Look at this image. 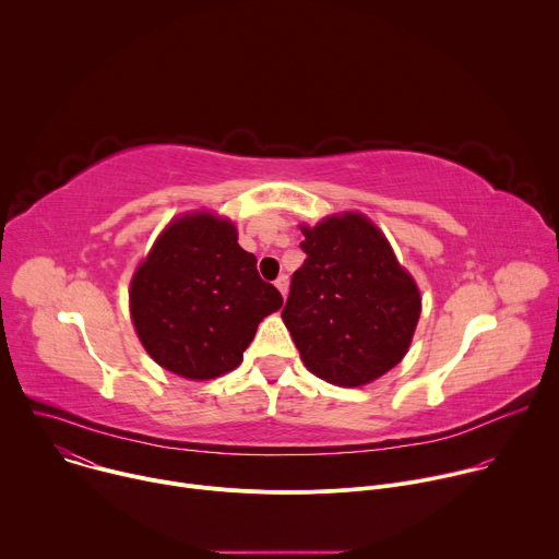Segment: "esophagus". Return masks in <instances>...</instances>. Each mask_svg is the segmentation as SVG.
Instances as JSON below:
<instances>
[{"label": "esophagus", "mask_w": 559, "mask_h": 559, "mask_svg": "<svg viewBox=\"0 0 559 559\" xmlns=\"http://www.w3.org/2000/svg\"><path fill=\"white\" fill-rule=\"evenodd\" d=\"M274 285H276V289L281 292V296H283V298H287V289H289V281H287V276H278V278L274 281Z\"/></svg>", "instance_id": "obj_1"}]
</instances>
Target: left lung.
<instances>
[{
  "mask_svg": "<svg viewBox=\"0 0 559 559\" xmlns=\"http://www.w3.org/2000/svg\"><path fill=\"white\" fill-rule=\"evenodd\" d=\"M298 229L307 259L292 276L283 323L313 376L338 386L369 384L409 352L420 287L362 212L330 214Z\"/></svg>",
  "mask_w": 559,
  "mask_h": 559,
  "instance_id": "left-lung-1",
  "label": "left lung"
}]
</instances>
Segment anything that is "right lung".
I'll use <instances>...</instances> for the list:
<instances>
[{
    "instance_id": "1",
    "label": "right lung",
    "mask_w": 559,
    "mask_h": 559,
    "mask_svg": "<svg viewBox=\"0 0 559 559\" xmlns=\"http://www.w3.org/2000/svg\"><path fill=\"white\" fill-rule=\"evenodd\" d=\"M130 318L147 356L188 380H212L243 360L259 323L283 296L238 246L236 225L216 212L175 216L139 261Z\"/></svg>"
}]
</instances>
